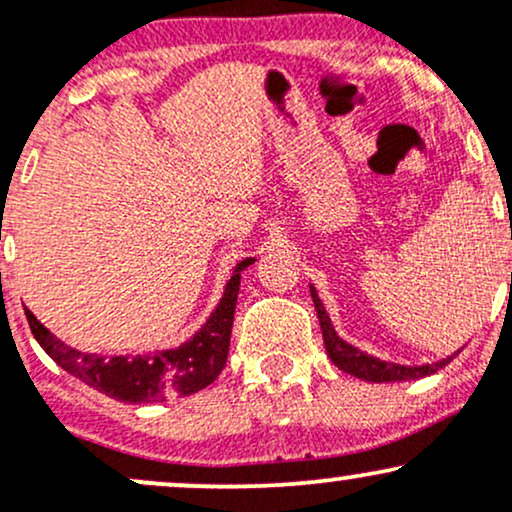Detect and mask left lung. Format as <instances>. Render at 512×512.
Segmentation results:
<instances>
[{
    "label": "left lung",
    "instance_id": "8db88e82",
    "mask_svg": "<svg viewBox=\"0 0 512 512\" xmlns=\"http://www.w3.org/2000/svg\"><path fill=\"white\" fill-rule=\"evenodd\" d=\"M310 296H313L315 313L320 317L322 339H325L327 356H330L334 366L344 370V373L356 375V378L368 380V383H397V380H416V378H424V375H433L436 370L445 368L452 358H455V354H452L448 358H443V361L426 363V366H402V363L380 361V358L363 354L361 349L346 344L344 339L334 332L330 315H327L325 305H322L320 296H317L315 286H310ZM457 354H460V351H457Z\"/></svg>",
    "mask_w": 512,
    "mask_h": 512
}]
</instances>
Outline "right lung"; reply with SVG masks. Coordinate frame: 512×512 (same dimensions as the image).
<instances>
[{
	"mask_svg": "<svg viewBox=\"0 0 512 512\" xmlns=\"http://www.w3.org/2000/svg\"><path fill=\"white\" fill-rule=\"evenodd\" d=\"M255 257H245L236 264L231 279L214 313L195 332V337L175 349H163L156 354L139 356H98L72 349L57 339L48 327L40 325L38 317L26 308L28 325L33 337L43 346L57 366L79 378L93 390L127 404L166 402L170 397H187L214 383L226 366L228 344H231L233 313H236L240 272Z\"/></svg>",
	"mask_w": 512,
	"mask_h": 512,
	"instance_id": "right-lung-1",
	"label": "right lung"
}]
</instances>
